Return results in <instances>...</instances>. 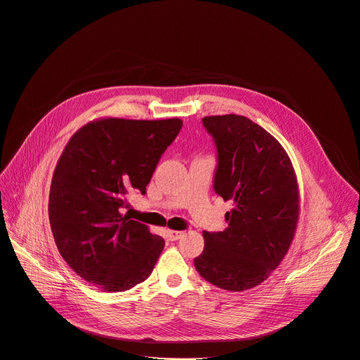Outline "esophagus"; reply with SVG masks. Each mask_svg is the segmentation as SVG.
Wrapping results in <instances>:
<instances>
[{
	"mask_svg": "<svg viewBox=\"0 0 360 360\" xmlns=\"http://www.w3.org/2000/svg\"><path fill=\"white\" fill-rule=\"evenodd\" d=\"M182 231H176V230H168L167 231V236H168V238H169V241H176V240H179L181 237H182Z\"/></svg>",
	"mask_w": 360,
	"mask_h": 360,
	"instance_id": "1",
	"label": "esophagus"
}]
</instances>
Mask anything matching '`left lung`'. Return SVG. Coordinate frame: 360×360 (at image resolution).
Returning <instances> with one entry per match:
<instances>
[{
    "label": "left lung",
    "mask_w": 360,
    "mask_h": 360,
    "mask_svg": "<svg viewBox=\"0 0 360 360\" xmlns=\"http://www.w3.org/2000/svg\"><path fill=\"white\" fill-rule=\"evenodd\" d=\"M202 123L218 150L214 189L234 208L224 231H204L195 269L219 288L250 290L280 266L296 234L297 176L280 142L248 117L205 116Z\"/></svg>",
    "instance_id": "obj_1"
}]
</instances>
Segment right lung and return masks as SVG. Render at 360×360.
I'll use <instances>...</instances> for the list:
<instances>
[{"label":"right lung","mask_w":360,"mask_h":360,"mask_svg":"<svg viewBox=\"0 0 360 360\" xmlns=\"http://www.w3.org/2000/svg\"><path fill=\"white\" fill-rule=\"evenodd\" d=\"M182 127L178 117H102L70 138L56 165L49 218L70 269L103 291L145 281L165 241L120 210L127 195L146 193L160 155Z\"/></svg>","instance_id":"obj_1"}]
</instances>
